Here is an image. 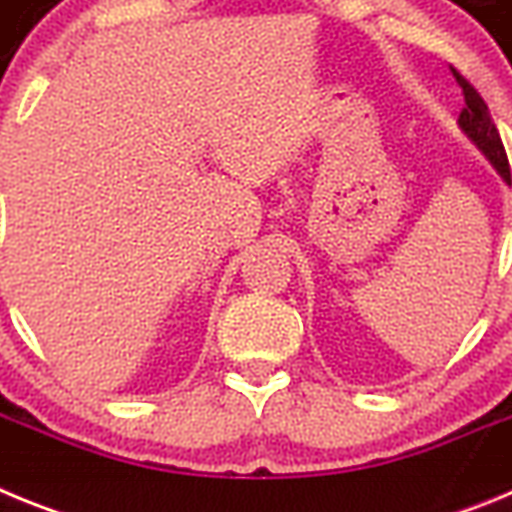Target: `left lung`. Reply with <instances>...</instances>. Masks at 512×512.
Wrapping results in <instances>:
<instances>
[{"instance_id":"left-lung-1","label":"left lung","mask_w":512,"mask_h":512,"mask_svg":"<svg viewBox=\"0 0 512 512\" xmlns=\"http://www.w3.org/2000/svg\"><path fill=\"white\" fill-rule=\"evenodd\" d=\"M456 81H459L461 92H464V102H467V107H464L459 115V128L464 130V135L472 140L479 151L485 153L487 161L495 166L497 174L503 176V182L510 184L508 156H505L503 140H500V133H497L495 122H492L485 99L479 97L477 89H474L461 74H456Z\"/></svg>"}]
</instances>
